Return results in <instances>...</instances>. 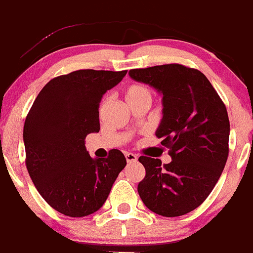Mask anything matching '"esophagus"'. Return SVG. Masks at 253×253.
Instances as JSON below:
<instances>
[{"mask_svg": "<svg viewBox=\"0 0 253 253\" xmlns=\"http://www.w3.org/2000/svg\"><path fill=\"white\" fill-rule=\"evenodd\" d=\"M125 156H126V161L127 162H135L138 160V156L135 155V154L126 153V154H125Z\"/></svg>", "mask_w": 253, "mask_h": 253, "instance_id": "34e87169", "label": "esophagus"}]
</instances>
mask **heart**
Here are the masks:
<instances>
[{
	"instance_id": "b5f03b06",
	"label": "heart",
	"mask_w": 253,
	"mask_h": 253,
	"mask_svg": "<svg viewBox=\"0 0 253 253\" xmlns=\"http://www.w3.org/2000/svg\"><path fill=\"white\" fill-rule=\"evenodd\" d=\"M125 99H126L127 104H132L135 102H151V92L148 87H145L144 84H132L129 86L126 87L124 92Z\"/></svg>"
}]
</instances>
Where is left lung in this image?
Returning a JSON list of instances; mask_svg holds the SVG:
<instances>
[{
	"label": "left lung",
	"instance_id": "obj_1",
	"mask_svg": "<svg viewBox=\"0 0 253 253\" xmlns=\"http://www.w3.org/2000/svg\"><path fill=\"white\" fill-rule=\"evenodd\" d=\"M134 81L162 94V120L156 137L169 149V164L140 156L145 177L138 194L150 211L178 217L195 210L210 195L229 154L227 108L201 71L180 64L132 69Z\"/></svg>",
	"mask_w": 253,
	"mask_h": 253
}]
</instances>
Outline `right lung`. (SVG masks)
Wrapping results in <instances>:
<instances>
[{"mask_svg": "<svg viewBox=\"0 0 253 253\" xmlns=\"http://www.w3.org/2000/svg\"><path fill=\"white\" fill-rule=\"evenodd\" d=\"M126 73L86 69L52 79L26 116V169L46 203L65 216L98 211L126 166L118 149L106 159H93L84 147L86 135L100 129L103 95Z\"/></svg>", "mask_w": 253, "mask_h": 253, "instance_id": "1", "label": "right lung"}]
</instances>
